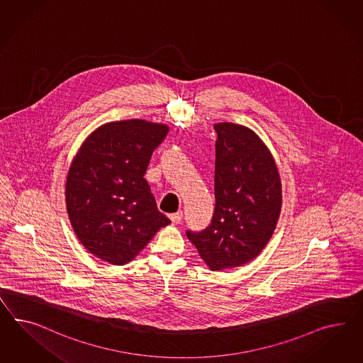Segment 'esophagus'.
I'll return each mask as SVG.
<instances>
[{"label": "esophagus", "mask_w": 363, "mask_h": 363, "mask_svg": "<svg viewBox=\"0 0 363 363\" xmlns=\"http://www.w3.org/2000/svg\"><path fill=\"white\" fill-rule=\"evenodd\" d=\"M169 218H170V220H172L174 225H177V223H179V222L182 220V211H178V213H174V214H170Z\"/></svg>", "instance_id": "1"}]
</instances>
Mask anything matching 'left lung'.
<instances>
[{"label":"left lung","mask_w":363,"mask_h":363,"mask_svg":"<svg viewBox=\"0 0 363 363\" xmlns=\"http://www.w3.org/2000/svg\"><path fill=\"white\" fill-rule=\"evenodd\" d=\"M216 208L202 233L189 240L211 271L250 263L269 242L281 211V181L263 140L245 125L214 124Z\"/></svg>","instance_id":"left-lung-1"}]
</instances>
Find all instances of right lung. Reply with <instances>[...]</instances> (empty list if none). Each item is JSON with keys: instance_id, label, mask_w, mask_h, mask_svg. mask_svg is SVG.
<instances>
[{"instance_id": "obj_1", "label": "right lung", "mask_w": 363, "mask_h": 363, "mask_svg": "<svg viewBox=\"0 0 363 363\" xmlns=\"http://www.w3.org/2000/svg\"><path fill=\"white\" fill-rule=\"evenodd\" d=\"M169 127L143 118L96 128L79 147L66 179V206L80 243L109 264L132 262L170 223L144 174Z\"/></svg>"}]
</instances>
